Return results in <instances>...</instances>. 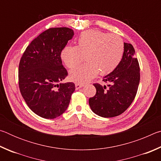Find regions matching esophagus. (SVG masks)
Instances as JSON below:
<instances>
[{"label":"esophagus","instance_id":"1","mask_svg":"<svg viewBox=\"0 0 161 161\" xmlns=\"http://www.w3.org/2000/svg\"><path fill=\"white\" fill-rule=\"evenodd\" d=\"M84 86V84H79V83H76L75 84V88L76 89H79L81 88V87Z\"/></svg>","mask_w":161,"mask_h":161}]
</instances>
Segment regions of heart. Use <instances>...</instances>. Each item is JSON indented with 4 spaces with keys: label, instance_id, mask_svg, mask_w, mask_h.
Returning <instances> with one entry per match:
<instances>
[{
    "label": "heart",
    "instance_id": "obj_1",
    "mask_svg": "<svg viewBox=\"0 0 161 161\" xmlns=\"http://www.w3.org/2000/svg\"><path fill=\"white\" fill-rule=\"evenodd\" d=\"M124 44L119 35L90 30L84 31L77 39V46L67 45L62 50L61 59L68 68L85 64L70 71L72 81L84 83L90 81L99 73L107 75L118 66L123 57Z\"/></svg>",
    "mask_w": 161,
    "mask_h": 161
}]
</instances>
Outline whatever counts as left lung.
<instances>
[{
  "instance_id": "obj_1",
  "label": "left lung",
  "mask_w": 161,
  "mask_h": 161,
  "mask_svg": "<svg viewBox=\"0 0 161 161\" xmlns=\"http://www.w3.org/2000/svg\"><path fill=\"white\" fill-rule=\"evenodd\" d=\"M102 81L108 83V86L99 83L93 84L97 92L89 99L91 109L104 118L124 113L134 100L140 81L139 63L131 44L124 42L121 62Z\"/></svg>"
}]
</instances>
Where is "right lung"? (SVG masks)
<instances>
[{
    "label": "right lung",
    "mask_w": 161,
    "mask_h": 161,
    "mask_svg": "<svg viewBox=\"0 0 161 161\" xmlns=\"http://www.w3.org/2000/svg\"><path fill=\"white\" fill-rule=\"evenodd\" d=\"M74 35L69 28H51L35 38L22 55L18 68L20 93L28 107L40 117L52 119L63 114L75 90L67 77L61 53Z\"/></svg>",
    "instance_id": "1"
}]
</instances>
